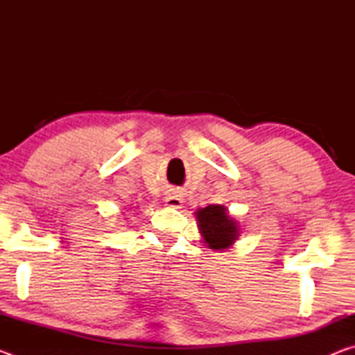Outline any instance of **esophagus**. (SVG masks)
<instances>
[{"label":"esophagus","mask_w":355,"mask_h":355,"mask_svg":"<svg viewBox=\"0 0 355 355\" xmlns=\"http://www.w3.org/2000/svg\"><path fill=\"white\" fill-rule=\"evenodd\" d=\"M183 202V196H180L178 192H169V194L164 197V205L169 208H182Z\"/></svg>","instance_id":"esophagus-1"}]
</instances>
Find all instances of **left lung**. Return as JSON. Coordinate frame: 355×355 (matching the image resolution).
<instances>
[{"mask_svg": "<svg viewBox=\"0 0 355 355\" xmlns=\"http://www.w3.org/2000/svg\"><path fill=\"white\" fill-rule=\"evenodd\" d=\"M197 228L203 244L211 250L230 249L241 235L239 222L228 213L225 205H208L196 209Z\"/></svg>", "mask_w": 355, "mask_h": 355, "instance_id": "obj_1", "label": "left lung"}]
</instances>
